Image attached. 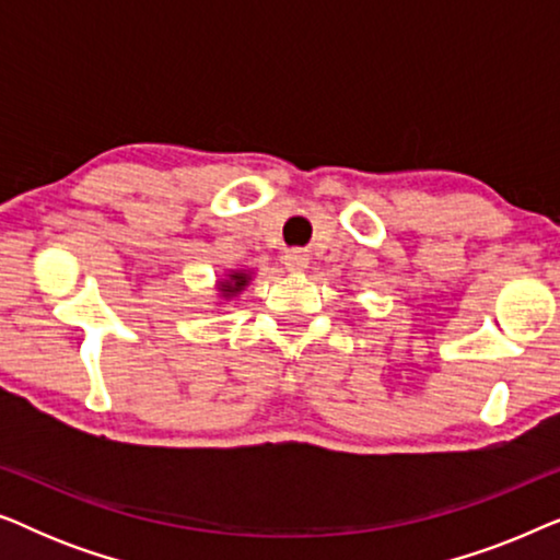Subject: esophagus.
Segmentation results:
<instances>
[{"mask_svg":"<svg viewBox=\"0 0 560 560\" xmlns=\"http://www.w3.org/2000/svg\"><path fill=\"white\" fill-rule=\"evenodd\" d=\"M308 265H311V259H308V255H305V252H301V249L285 252V267L290 272H305V270H308Z\"/></svg>","mask_w":560,"mask_h":560,"instance_id":"esophagus-1","label":"esophagus"}]
</instances>
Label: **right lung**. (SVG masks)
<instances>
[{
    "label": "right lung",
    "instance_id": "1",
    "mask_svg": "<svg viewBox=\"0 0 560 560\" xmlns=\"http://www.w3.org/2000/svg\"><path fill=\"white\" fill-rule=\"evenodd\" d=\"M252 278H255V272L252 270H242V267H234V270H226L221 278L217 280V298L219 303L217 305H226L232 303L234 298H240L244 290H247V285L252 282Z\"/></svg>",
    "mask_w": 560,
    "mask_h": 560
}]
</instances>
